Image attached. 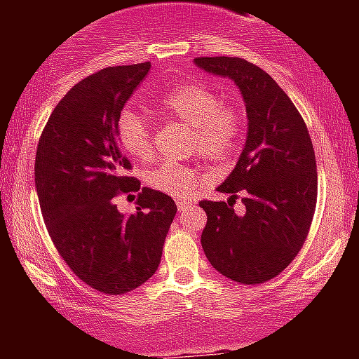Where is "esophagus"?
<instances>
[{"label": "esophagus", "instance_id": "esophagus-1", "mask_svg": "<svg viewBox=\"0 0 359 359\" xmlns=\"http://www.w3.org/2000/svg\"><path fill=\"white\" fill-rule=\"evenodd\" d=\"M190 207H192V201H187V199H180L177 201V210H187Z\"/></svg>", "mask_w": 359, "mask_h": 359}]
</instances>
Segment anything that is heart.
I'll use <instances>...</instances> for the list:
<instances>
[{
    "instance_id": "heart-1",
    "label": "heart",
    "mask_w": 359,
    "mask_h": 359,
    "mask_svg": "<svg viewBox=\"0 0 359 359\" xmlns=\"http://www.w3.org/2000/svg\"><path fill=\"white\" fill-rule=\"evenodd\" d=\"M154 109L165 118L192 128V145L215 160H224L239 142L243 118L224 106L221 95L199 82L182 84L161 95ZM116 136L129 156L144 160L151 154V135L144 116L123 109L116 120ZM205 172L196 165L161 163L147 174V185L174 198H187L201 185Z\"/></svg>"
}]
</instances>
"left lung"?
<instances>
[{
  "mask_svg": "<svg viewBox=\"0 0 359 359\" xmlns=\"http://www.w3.org/2000/svg\"><path fill=\"white\" fill-rule=\"evenodd\" d=\"M205 72L239 88L248 133L236 167L217 187L226 201H201V246L219 273L241 284L277 277L302 248L316 208V160L309 131L291 98L264 69L239 57H196ZM241 191L247 210L231 201Z\"/></svg>",
  "mask_w": 359,
  "mask_h": 359,
  "instance_id": "obj_1",
  "label": "left lung"
}]
</instances>
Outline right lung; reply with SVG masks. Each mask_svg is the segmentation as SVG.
Segmentation results:
<instances>
[{
  "label": "right lung",
  "mask_w": 359,
  "mask_h": 359,
  "mask_svg": "<svg viewBox=\"0 0 359 359\" xmlns=\"http://www.w3.org/2000/svg\"><path fill=\"white\" fill-rule=\"evenodd\" d=\"M151 62L115 66L75 84L50 115L36 154V190L48 233L82 282L106 294L136 290L154 275L176 203L144 187L126 215L115 196L140 190L126 176L116 120Z\"/></svg>",
  "instance_id": "right-lung-1"
}]
</instances>
